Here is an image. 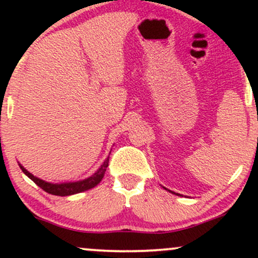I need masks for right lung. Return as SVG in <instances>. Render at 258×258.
<instances>
[{
	"instance_id": "obj_1",
	"label": "right lung",
	"mask_w": 258,
	"mask_h": 258,
	"mask_svg": "<svg viewBox=\"0 0 258 258\" xmlns=\"http://www.w3.org/2000/svg\"><path fill=\"white\" fill-rule=\"evenodd\" d=\"M108 165H109V158L105 160L104 164L100 166L99 170L97 171L93 176L88 177V178H86L84 180H79V182L61 183V184H53V183L44 182V180L35 177L34 174H31L29 171H26L22 165H19V166L22 168L23 172H24L31 180H34L40 188H42L44 191H47V193L53 194V195H59V197H67V195L81 193V191H85L87 190V189H91L93 188V186H96L100 180H102L103 177H104V173L106 171V167H108Z\"/></svg>"
}]
</instances>
